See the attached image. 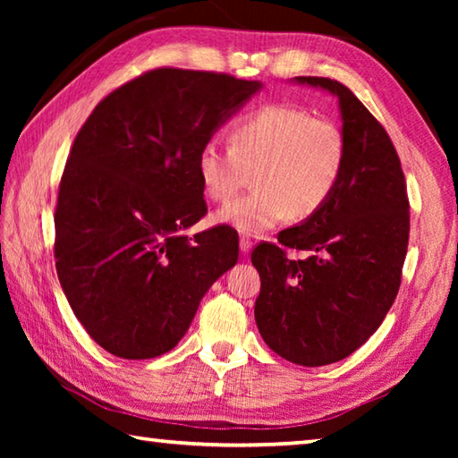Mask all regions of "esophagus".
Returning <instances> with one entry per match:
<instances>
[{"label":"esophagus","instance_id":"1","mask_svg":"<svg viewBox=\"0 0 458 458\" xmlns=\"http://www.w3.org/2000/svg\"><path fill=\"white\" fill-rule=\"evenodd\" d=\"M240 251L244 256H248L250 251H251V242L248 238H240Z\"/></svg>","mask_w":458,"mask_h":458}]
</instances>
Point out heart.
I'll return each instance as SVG.
<instances>
[{
    "mask_svg": "<svg viewBox=\"0 0 458 458\" xmlns=\"http://www.w3.org/2000/svg\"><path fill=\"white\" fill-rule=\"evenodd\" d=\"M232 148L208 140L197 153V173L212 200H228L254 173L256 191L224 204L214 222L261 236L289 214L309 218L335 192L346 161L338 123L295 106H266L238 120Z\"/></svg>",
    "mask_w": 458,
    "mask_h": 458,
    "instance_id": "b5f03b06",
    "label": "heart"
}]
</instances>
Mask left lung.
<instances>
[{
  "label": "left lung",
  "mask_w": 458,
  "mask_h": 458,
  "mask_svg": "<svg viewBox=\"0 0 458 458\" xmlns=\"http://www.w3.org/2000/svg\"><path fill=\"white\" fill-rule=\"evenodd\" d=\"M291 82L335 96L346 161L335 192L313 216L281 230V246L251 251L261 279L254 315L276 354L313 368L352 354L394 305L410 240V200L390 135L344 84L317 76ZM284 247L310 256L289 260Z\"/></svg>",
  "instance_id": "obj_1"
}]
</instances>
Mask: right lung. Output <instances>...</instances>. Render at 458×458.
I'll return each mask as SVG.
<instances>
[{
    "mask_svg": "<svg viewBox=\"0 0 458 458\" xmlns=\"http://www.w3.org/2000/svg\"><path fill=\"white\" fill-rule=\"evenodd\" d=\"M264 84L157 68L96 106L71 149L55 212L64 295L96 343L125 360L169 352L202 297L238 261L207 214L197 153Z\"/></svg>",
    "mask_w": 458,
    "mask_h": 458,
    "instance_id": "obj_1",
    "label": "right lung"
}]
</instances>
